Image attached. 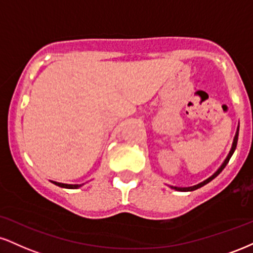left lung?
I'll return each mask as SVG.
<instances>
[{
	"instance_id": "left-lung-1",
	"label": "left lung",
	"mask_w": 253,
	"mask_h": 253,
	"mask_svg": "<svg viewBox=\"0 0 253 253\" xmlns=\"http://www.w3.org/2000/svg\"><path fill=\"white\" fill-rule=\"evenodd\" d=\"M238 133H239V126H238V128H237L236 135H234V139H233V142H232V147H231V150H230V152H229V154H227L226 159L224 160V163L221 164L220 167H219L217 171H215L211 176H209V178L206 179V180H204V181H202V182H199V184L194 185V186H190V187H176V186H169V187L173 188V190H175V191H180V192H190V191L198 190V188L203 187L204 185L209 184L210 181L213 180L215 176H217V175L219 174V173H220V172L223 171V169H225V166L227 165V163H229V160L231 159V157H232V154L234 153V150H236V147H237V141H238Z\"/></svg>"
}]
</instances>
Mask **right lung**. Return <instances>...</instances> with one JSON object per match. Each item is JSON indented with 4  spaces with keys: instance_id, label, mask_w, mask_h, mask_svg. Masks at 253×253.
<instances>
[{
    "instance_id": "obj_1",
    "label": "right lung",
    "mask_w": 253,
    "mask_h": 253,
    "mask_svg": "<svg viewBox=\"0 0 253 253\" xmlns=\"http://www.w3.org/2000/svg\"><path fill=\"white\" fill-rule=\"evenodd\" d=\"M53 182V184H55V185H57V186H60V187H63V188H71V190H74V188H79L80 186H82V185H78V184H75V185H72V184H62V182H57V181H51Z\"/></svg>"
}]
</instances>
